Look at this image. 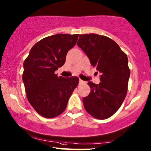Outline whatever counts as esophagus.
<instances>
[{"instance_id": "esophagus-1", "label": "esophagus", "mask_w": 151, "mask_h": 151, "mask_svg": "<svg viewBox=\"0 0 151 151\" xmlns=\"http://www.w3.org/2000/svg\"><path fill=\"white\" fill-rule=\"evenodd\" d=\"M84 83V81H83V80H79V84L80 85H81V84H83Z\"/></svg>"}]
</instances>
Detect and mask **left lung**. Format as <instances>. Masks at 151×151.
Here are the masks:
<instances>
[{
    "label": "left lung",
    "mask_w": 151,
    "mask_h": 151,
    "mask_svg": "<svg viewBox=\"0 0 151 151\" xmlns=\"http://www.w3.org/2000/svg\"><path fill=\"white\" fill-rule=\"evenodd\" d=\"M77 44L101 73L99 84L88 83L91 91L83 98L84 107L94 118L106 119L118 110L126 96L130 76L128 57L114 41L102 35H80Z\"/></svg>",
    "instance_id": "left-lung-1"
}]
</instances>
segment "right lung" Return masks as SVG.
<instances>
[{
  "instance_id": "1",
  "label": "right lung",
  "mask_w": 151,
  "mask_h": 151,
  "mask_svg": "<svg viewBox=\"0 0 151 151\" xmlns=\"http://www.w3.org/2000/svg\"><path fill=\"white\" fill-rule=\"evenodd\" d=\"M78 35L58 34L45 37L31 48L23 62V82L29 103L38 114L54 118L65 110L79 83L76 76L58 77L55 71L65 63L66 56Z\"/></svg>"
}]
</instances>
